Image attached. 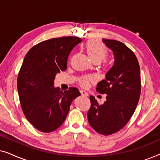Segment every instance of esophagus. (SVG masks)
Returning a JSON list of instances; mask_svg holds the SVG:
<instances>
[{"mask_svg": "<svg viewBox=\"0 0 160 160\" xmlns=\"http://www.w3.org/2000/svg\"><path fill=\"white\" fill-rule=\"evenodd\" d=\"M80 92L82 93V95H84V96H88V93L85 90H83V89H82V90H80Z\"/></svg>", "mask_w": 160, "mask_h": 160, "instance_id": "esophagus-1", "label": "esophagus"}]
</instances>
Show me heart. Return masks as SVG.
<instances>
[{
	"label": "heart",
	"mask_w": 160,
	"mask_h": 160,
	"mask_svg": "<svg viewBox=\"0 0 160 160\" xmlns=\"http://www.w3.org/2000/svg\"><path fill=\"white\" fill-rule=\"evenodd\" d=\"M87 54L92 60L101 61L107 56V49L101 42L97 40H90L87 43ZM89 79H93V77H89ZM83 86L87 84V78H84L81 81Z\"/></svg>",
	"instance_id": "b5f03b06"
}]
</instances>
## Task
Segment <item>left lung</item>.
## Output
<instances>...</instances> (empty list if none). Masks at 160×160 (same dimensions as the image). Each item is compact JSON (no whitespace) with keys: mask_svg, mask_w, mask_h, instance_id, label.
I'll list each match as a JSON object with an SVG mask.
<instances>
[{"mask_svg":"<svg viewBox=\"0 0 160 160\" xmlns=\"http://www.w3.org/2000/svg\"><path fill=\"white\" fill-rule=\"evenodd\" d=\"M102 42L113 52L114 62L96 87L106 94V100L100 105L91 95L87 118L96 132L108 135L123 128L134 113L141 95V74L136 56L126 45L104 38Z\"/></svg>","mask_w":160,"mask_h":160,"instance_id":"obj_1","label":"left lung"}]
</instances>
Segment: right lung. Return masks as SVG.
<instances>
[{"label":"right lung","mask_w":160,"mask_h":160,"mask_svg":"<svg viewBox=\"0 0 160 160\" xmlns=\"http://www.w3.org/2000/svg\"><path fill=\"white\" fill-rule=\"evenodd\" d=\"M82 41L78 37H62L42 41L25 57L17 78V90L26 119L37 130L50 132L62 125L73 100L81 95L76 87H54L55 76L67 68L72 49Z\"/></svg>","instance_id":"add662e5"}]
</instances>
